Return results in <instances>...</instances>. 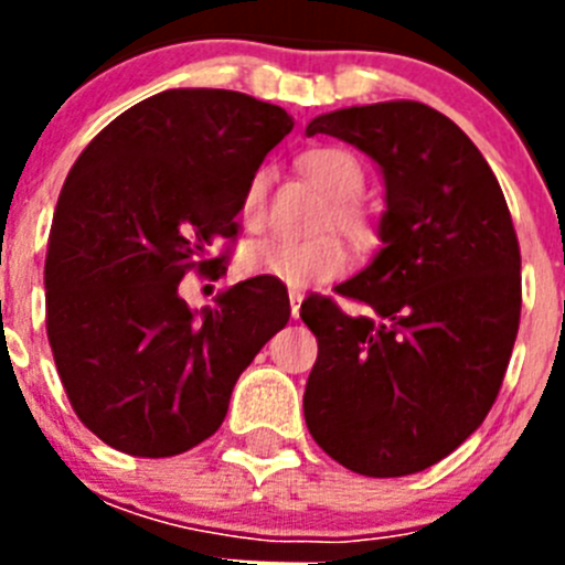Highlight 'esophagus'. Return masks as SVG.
Returning <instances> with one entry per match:
<instances>
[{"instance_id":"1","label":"esophagus","mask_w":565,"mask_h":565,"mask_svg":"<svg viewBox=\"0 0 565 565\" xmlns=\"http://www.w3.org/2000/svg\"><path fill=\"white\" fill-rule=\"evenodd\" d=\"M288 299H291V317H299V306H302V294L299 291H288Z\"/></svg>"}]
</instances>
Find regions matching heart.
<instances>
[{
  "label": "heart",
  "mask_w": 565,
  "mask_h": 565,
  "mask_svg": "<svg viewBox=\"0 0 565 565\" xmlns=\"http://www.w3.org/2000/svg\"><path fill=\"white\" fill-rule=\"evenodd\" d=\"M299 167L331 198V206L322 214L319 228H337L353 248L373 246L376 228L367 209L359 203V194L364 192V169L356 154L342 147H317L299 158ZM268 189H271V169H254L239 198V221L248 232H259L266 226ZM239 266L254 277L277 279L288 288H308L337 279L348 268V254L331 234H319L311 239L259 237L243 246Z\"/></svg>",
  "instance_id": "heart-1"
}]
</instances>
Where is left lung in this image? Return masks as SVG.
<instances>
[{
    "instance_id": "8db88e82",
    "label": "left lung",
    "mask_w": 565,
    "mask_h": 565,
    "mask_svg": "<svg viewBox=\"0 0 565 565\" xmlns=\"http://www.w3.org/2000/svg\"><path fill=\"white\" fill-rule=\"evenodd\" d=\"M308 135L353 143L379 163L382 252L299 317L319 344L306 384L313 441L367 478L422 472L481 427L521 326V246L478 147L438 109L379 102L319 115Z\"/></svg>"
}]
</instances>
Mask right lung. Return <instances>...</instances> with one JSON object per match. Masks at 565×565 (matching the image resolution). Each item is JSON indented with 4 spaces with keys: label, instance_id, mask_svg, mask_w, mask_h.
Masks as SVG:
<instances>
[{
    "label": "right lung",
    "instance_id": "right-lung-1",
    "mask_svg": "<svg viewBox=\"0 0 565 565\" xmlns=\"http://www.w3.org/2000/svg\"><path fill=\"white\" fill-rule=\"evenodd\" d=\"M294 121L234 89H167L87 143L56 203L44 259L47 339L87 430L138 458L217 433L234 382L291 317L277 279L254 277L192 311L189 271L217 279L239 198Z\"/></svg>",
    "mask_w": 565,
    "mask_h": 565
}]
</instances>
